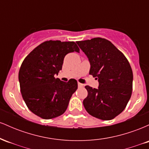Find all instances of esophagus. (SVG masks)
<instances>
[{
	"label": "esophagus",
	"instance_id": "1",
	"mask_svg": "<svg viewBox=\"0 0 149 149\" xmlns=\"http://www.w3.org/2000/svg\"><path fill=\"white\" fill-rule=\"evenodd\" d=\"M78 87H79V88H81V87H83V84H82V83H79V82H78Z\"/></svg>",
	"mask_w": 149,
	"mask_h": 149
}]
</instances>
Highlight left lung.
I'll return each instance as SVG.
<instances>
[{
  "label": "left lung",
  "instance_id": "1",
  "mask_svg": "<svg viewBox=\"0 0 149 149\" xmlns=\"http://www.w3.org/2000/svg\"><path fill=\"white\" fill-rule=\"evenodd\" d=\"M90 63V74L98 79L99 88L86 85L83 106L89 114L109 120L125 109L132 91L133 73L127 58L105 38L77 41Z\"/></svg>",
  "mask_w": 149,
  "mask_h": 149
}]
</instances>
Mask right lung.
<instances>
[{
    "instance_id": "right-lung-1",
    "label": "right lung",
    "mask_w": 149,
    "mask_h": 149,
    "mask_svg": "<svg viewBox=\"0 0 149 149\" xmlns=\"http://www.w3.org/2000/svg\"><path fill=\"white\" fill-rule=\"evenodd\" d=\"M79 50L73 41L48 40L37 46L24 59L19 81L23 100L32 113L43 119H52L66 111L78 83L75 79L61 81L54 75L62 69L68 53Z\"/></svg>"
}]
</instances>
